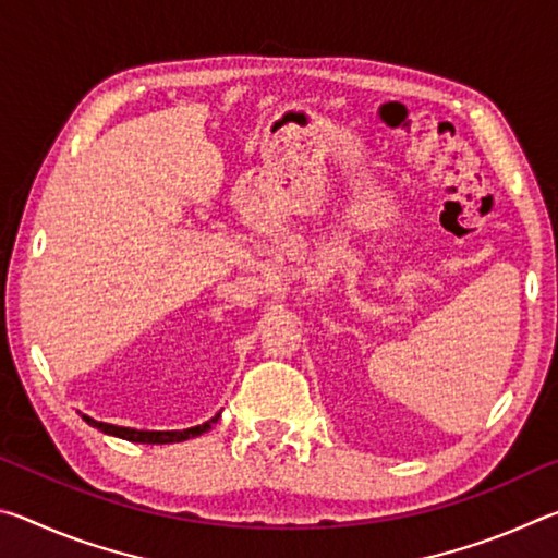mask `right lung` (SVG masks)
Segmentation results:
<instances>
[{
    "mask_svg": "<svg viewBox=\"0 0 558 558\" xmlns=\"http://www.w3.org/2000/svg\"><path fill=\"white\" fill-rule=\"evenodd\" d=\"M83 421H86L88 426H93V428L108 433V436H118L122 440H132V442H182L186 438H196V436H202V433L209 430L211 423L219 421V413H216L211 421L202 423V426H194V428H186V430H135V428H120V426H110V423L93 421V418H88V415H83Z\"/></svg>",
    "mask_w": 558,
    "mask_h": 558,
    "instance_id": "right-lung-1",
    "label": "right lung"
}]
</instances>
